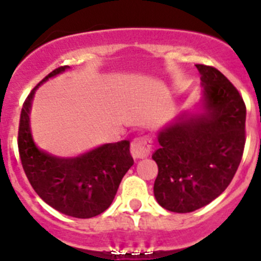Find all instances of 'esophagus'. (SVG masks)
I'll use <instances>...</instances> for the list:
<instances>
[{"mask_svg": "<svg viewBox=\"0 0 261 261\" xmlns=\"http://www.w3.org/2000/svg\"><path fill=\"white\" fill-rule=\"evenodd\" d=\"M151 140L147 136H139L131 143L130 151L134 159H144L150 154L151 150Z\"/></svg>", "mask_w": 261, "mask_h": 261, "instance_id": "esophagus-1", "label": "esophagus"}]
</instances>
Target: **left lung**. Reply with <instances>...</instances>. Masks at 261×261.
<instances>
[{"instance_id": "8db88e82", "label": "left lung", "mask_w": 261, "mask_h": 261, "mask_svg": "<svg viewBox=\"0 0 261 261\" xmlns=\"http://www.w3.org/2000/svg\"><path fill=\"white\" fill-rule=\"evenodd\" d=\"M204 112L181 115L158 134L154 196L168 211L193 212L217 198L232 180L245 146L246 107L216 68L197 64Z\"/></svg>"}]
</instances>
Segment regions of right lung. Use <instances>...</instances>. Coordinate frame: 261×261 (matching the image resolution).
<instances>
[{"instance_id":"add662e5","label":"right lung","mask_w":261,"mask_h":261,"mask_svg":"<svg viewBox=\"0 0 261 261\" xmlns=\"http://www.w3.org/2000/svg\"><path fill=\"white\" fill-rule=\"evenodd\" d=\"M68 68L64 65L49 73L23 102L18 126V152L26 177L45 203L70 217L91 218L111 206L134 159L127 140L103 144L74 158L55 156L35 145L29 117L34 94L41 83Z\"/></svg>"}]
</instances>
